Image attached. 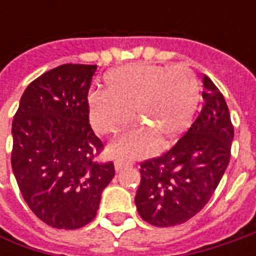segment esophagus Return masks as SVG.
Returning <instances> with one entry per match:
<instances>
[{"instance_id": "1", "label": "esophagus", "mask_w": 256, "mask_h": 256, "mask_svg": "<svg viewBox=\"0 0 256 256\" xmlns=\"http://www.w3.org/2000/svg\"><path fill=\"white\" fill-rule=\"evenodd\" d=\"M128 165H131V162H125L122 160H116V161H115V170H116V171H121L122 168L128 166Z\"/></svg>"}]
</instances>
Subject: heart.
I'll list each match as a JSON object with an SVG mask.
<instances>
[{"instance_id":"1","label":"heart","mask_w":256,"mask_h":256,"mask_svg":"<svg viewBox=\"0 0 256 256\" xmlns=\"http://www.w3.org/2000/svg\"><path fill=\"white\" fill-rule=\"evenodd\" d=\"M200 102V84L184 65L131 64L105 75V92L90 96V118L102 136L118 134L135 112L146 130L125 134L111 146L115 156L132 158L145 154L152 142L165 145L186 131Z\"/></svg>"}]
</instances>
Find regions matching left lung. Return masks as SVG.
I'll list each match as a JSON object with an SVG mask.
<instances>
[{"mask_svg": "<svg viewBox=\"0 0 256 256\" xmlns=\"http://www.w3.org/2000/svg\"><path fill=\"white\" fill-rule=\"evenodd\" d=\"M204 104L190 130L160 156L141 162L136 211L154 226L195 216L211 200L231 158L234 125L221 91L204 75Z\"/></svg>", "mask_w": 256, "mask_h": 256, "instance_id": "obj_1", "label": "left lung"}]
</instances>
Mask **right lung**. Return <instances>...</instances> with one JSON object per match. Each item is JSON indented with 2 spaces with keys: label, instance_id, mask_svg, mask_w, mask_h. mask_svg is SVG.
I'll use <instances>...</instances> for the list:
<instances>
[{
  "label": "right lung",
  "instance_id": "1",
  "mask_svg": "<svg viewBox=\"0 0 256 256\" xmlns=\"http://www.w3.org/2000/svg\"><path fill=\"white\" fill-rule=\"evenodd\" d=\"M96 65L64 64L38 76L12 121L11 165L30 210L56 230L92 221L115 175L96 158L102 141L90 125L88 91Z\"/></svg>",
  "mask_w": 256,
  "mask_h": 256
}]
</instances>
